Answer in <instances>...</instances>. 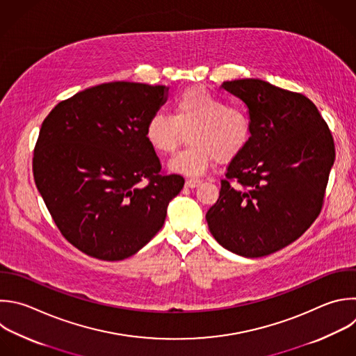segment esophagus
Instances as JSON below:
<instances>
[{
    "mask_svg": "<svg viewBox=\"0 0 356 356\" xmlns=\"http://www.w3.org/2000/svg\"><path fill=\"white\" fill-rule=\"evenodd\" d=\"M200 183H201L200 179H187V180H186V187L194 188V187H197Z\"/></svg>",
    "mask_w": 356,
    "mask_h": 356,
    "instance_id": "esophagus-1",
    "label": "esophagus"
}]
</instances>
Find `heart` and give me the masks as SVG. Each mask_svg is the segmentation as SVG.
<instances>
[{
  "label": "heart",
  "instance_id": "heart-1",
  "mask_svg": "<svg viewBox=\"0 0 356 356\" xmlns=\"http://www.w3.org/2000/svg\"><path fill=\"white\" fill-rule=\"evenodd\" d=\"M184 134L190 144L170 159L169 168L195 176L215 159L227 163L238 158L252 140L253 122L243 106L227 104L202 86H190L175 97L172 115L155 113L144 130L148 145L162 155L176 151Z\"/></svg>",
  "mask_w": 356,
  "mask_h": 356
}]
</instances>
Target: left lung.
<instances>
[{
  "label": "left lung",
  "mask_w": 356,
  "mask_h": 356,
  "mask_svg": "<svg viewBox=\"0 0 356 356\" xmlns=\"http://www.w3.org/2000/svg\"><path fill=\"white\" fill-rule=\"evenodd\" d=\"M222 88L241 97L253 122L248 148L226 168L205 218L215 241L249 259L275 253L318 216L335 147L314 103L261 79Z\"/></svg>",
  "instance_id": "1"
}]
</instances>
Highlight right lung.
Returning a JSON list of instances; mask_svg holds the SVG:
<instances>
[{
  "label": "right lung",
  "instance_id": "1",
  "mask_svg": "<svg viewBox=\"0 0 356 356\" xmlns=\"http://www.w3.org/2000/svg\"><path fill=\"white\" fill-rule=\"evenodd\" d=\"M165 85L117 81L78 92L44 118L33 177L64 238L82 253L118 261L161 230L184 186L162 173L144 130L166 102Z\"/></svg>",
  "mask_w": 356,
  "mask_h": 356
}]
</instances>
